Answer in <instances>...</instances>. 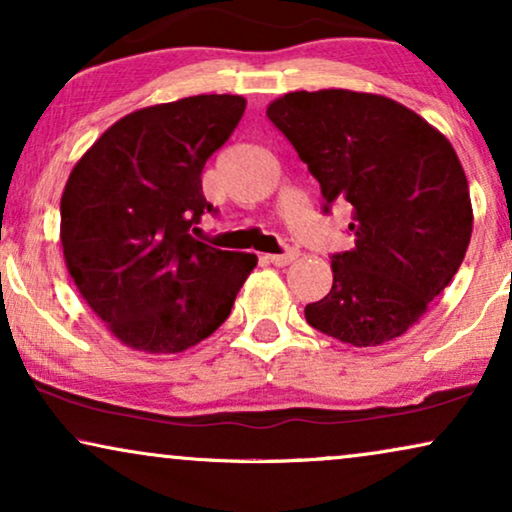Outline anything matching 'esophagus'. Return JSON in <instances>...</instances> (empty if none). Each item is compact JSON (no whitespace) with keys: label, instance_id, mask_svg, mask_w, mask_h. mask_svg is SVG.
Returning a JSON list of instances; mask_svg holds the SVG:
<instances>
[{"label":"esophagus","instance_id":"34e87169","mask_svg":"<svg viewBox=\"0 0 512 512\" xmlns=\"http://www.w3.org/2000/svg\"><path fill=\"white\" fill-rule=\"evenodd\" d=\"M298 258V249H286L284 254H272V256H268V261L272 263V265H279V268H282V265H289V263H293Z\"/></svg>","mask_w":512,"mask_h":512}]
</instances>
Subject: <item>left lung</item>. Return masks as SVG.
<instances>
[{
  "label": "left lung",
  "mask_w": 512,
  "mask_h": 512,
  "mask_svg": "<svg viewBox=\"0 0 512 512\" xmlns=\"http://www.w3.org/2000/svg\"><path fill=\"white\" fill-rule=\"evenodd\" d=\"M272 125L319 181L324 212L352 205L354 247L331 256L333 286L307 324L356 347L403 335L464 261L473 230L468 181L452 144L389 97L286 93Z\"/></svg>",
  "instance_id": "obj_1"
}]
</instances>
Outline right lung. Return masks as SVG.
Here are the masks:
<instances>
[{"instance_id": "1", "label": "right lung", "mask_w": 512, "mask_h": 512, "mask_svg": "<svg viewBox=\"0 0 512 512\" xmlns=\"http://www.w3.org/2000/svg\"><path fill=\"white\" fill-rule=\"evenodd\" d=\"M240 95L156 104L111 125L69 174L60 240L76 289L123 345L177 354L212 335L258 258L191 230L216 214L202 167L233 135Z\"/></svg>"}]
</instances>
